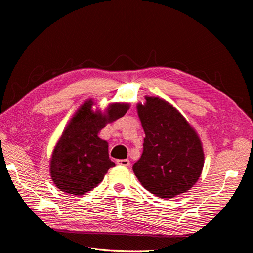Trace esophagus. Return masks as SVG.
<instances>
[{
	"label": "esophagus",
	"instance_id": "obj_1",
	"mask_svg": "<svg viewBox=\"0 0 253 253\" xmlns=\"http://www.w3.org/2000/svg\"><path fill=\"white\" fill-rule=\"evenodd\" d=\"M117 164L120 166H124V167H128L129 165H131V162H129L128 159H118Z\"/></svg>",
	"mask_w": 253,
	"mask_h": 253
}]
</instances>
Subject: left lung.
<instances>
[{"mask_svg": "<svg viewBox=\"0 0 253 253\" xmlns=\"http://www.w3.org/2000/svg\"><path fill=\"white\" fill-rule=\"evenodd\" d=\"M145 137L133 171L144 189L162 198L188 192L203 172V143L179 111L158 97L137 103Z\"/></svg>", "mask_w": 253, "mask_h": 253, "instance_id": "left-lung-1", "label": "left lung"}]
</instances>
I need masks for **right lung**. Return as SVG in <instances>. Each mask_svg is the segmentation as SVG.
Masks as SVG:
<instances>
[{
	"label": "right lung",
	"instance_id": "1",
	"mask_svg": "<svg viewBox=\"0 0 253 253\" xmlns=\"http://www.w3.org/2000/svg\"><path fill=\"white\" fill-rule=\"evenodd\" d=\"M93 99L84 101L68 121L51 153L49 172L55 186L64 193L85 194L100 183L115 166L109 157V143L99 132L124 116L129 103H110L102 113L93 111Z\"/></svg>",
	"mask_w": 253,
	"mask_h": 253
}]
</instances>
